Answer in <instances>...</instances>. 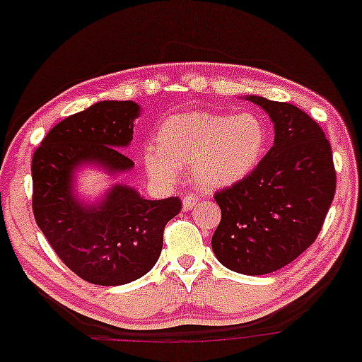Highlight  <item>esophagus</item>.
<instances>
[{
  "instance_id": "obj_1",
  "label": "esophagus",
  "mask_w": 362,
  "mask_h": 362,
  "mask_svg": "<svg viewBox=\"0 0 362 362\" xmlns=\"http://www.w3.org/2000/svg\"><path fill=\"white\" fill-rule=\"evenodd\" d=\"M199 202V199L195 197V195H192V194H187L185 197H184V200H182V207H184V211L185 212H189L190 209H194L195 207V204Z\"/></svg>"
}]
</instances>
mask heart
<instances>
[{
	"label": "heart",
	"mask_w": 362,
	"mask_h": 362,
	"mask_svg": "<svg viewBox=\"0 0 362 362\" xmlns=\"http://www.w3.org/2000/svg\"><path fill=\"white\" fill-rule=\"evenodd\" d=\"M268 139L267 123L252 111L182 112L160 124L158 146L143 150V165L153 180L173 184L189 163L195 185L214 192L250 177L267 155Z\"/></svg>",
	"instance_id": "heart-1"
}]
</instances>
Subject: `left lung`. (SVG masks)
I'll use <instances>...</instances> for the list:
<instances>
[{"mask_svg":"<svg viewBox=\"0 0 362 362\" xmlns=\"http://www.w3.org/2000/svg\"><path fill=\"white\" fill-rule=\"evenodd\" d=\"M268 112L275 141L259 167L216 194L221 223L212 251L243 275H267L297 259L319 236L335 194L332 148L307 112L246 95Z\"/></svg>","mask_w":362,"mask_h":362,"instance_id":"left-lung-1","label":"left lung"}]
</instances>
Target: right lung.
I'll return each instance as SVG.
<instances>
[{
  "label": "right lung",
  "mask_w": 362,
  "mask_h": 362,
  "mask_svg": "<svg viewBox=\"0 0 362 362\" xmlns=\"http://www.w3.org/2000/svg\"><path fill=\"white\" fill-rule=\"evenodd\" d=\"M139 111L133 101L95 103L55 124L33 153L35 221L67 268L94 285L146 275L162 252L165 226L182 209L178 197L148 200L119 182L95 202L76 194L82 167L111 177L134 167L121 150L132 143Z\"/></svg>",
  "instance_id": "right-lung-1"
}]
</instances>
